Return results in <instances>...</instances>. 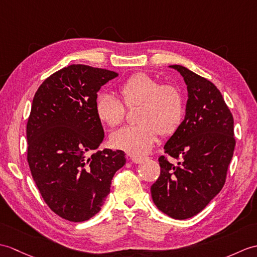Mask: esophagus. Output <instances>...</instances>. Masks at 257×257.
<instances>
[{
  "mask_svg": "<svg viewBox=\"0 0 257 257\" xmlns=\"http://www.w3.org/2000/svg\"><path fill=\"white\" fill-rule=\"evenodd\" d=\"M146 159V157H136V156H133L131 157V160H133V162L139 164L141 162H143V160Z\"/></svg>",
  "mask_w": 257,
  "mask_h": 257,
  "instance_id": "34e87169",
  "label": "esophagus"
}]
</instances>
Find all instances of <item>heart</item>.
<instances>
[{
  "instance_id": "heart-1",
  "label": "heart",
  "mask_w": 257,
  "mask_h": 257,
  "mask_svg": "<svg viewBox=\"0 0 257 257\" xmlns=\"http://www.w3.org/2000/svg\"><path fill=\"white\" fill-rule=\"evenodd\" d=\"M118 93L128 108L138 106L134 126L118 129L110 142L119 150L131 154L148 152L157 142L159 134L168 137L181 126L185 114V101L177 87L161 83L147 73H136L118 86ZM112 94H101L95 101V112L101 122L109 127L120 124L126 107Z\"/></svg>"
}]
</instances>
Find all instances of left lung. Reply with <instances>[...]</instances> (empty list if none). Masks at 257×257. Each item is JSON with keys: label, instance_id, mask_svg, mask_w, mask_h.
<instances>
[{"label": "left lung", "instance_id": "obj_1", "mask_svg": "<svg viewBox=\"0 0 257 257\" xmlns=\"http://www.w3.org/2000/svg\"><path fill=\"white\" fill-rule=\"evenodd\" d=\"M187 85L186 115L164 146V153L181 160L173 164L161 156L160 176L151 186L154 204L168 216L194 217L222 189L233 156V116L217 86L182 65Z\"/></svg>", "mask_w": 257, "mask_h": 257}]
</instances>
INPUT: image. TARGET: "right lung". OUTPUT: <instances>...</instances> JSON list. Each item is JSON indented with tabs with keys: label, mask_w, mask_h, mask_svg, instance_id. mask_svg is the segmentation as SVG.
Instances as JSON below:
<instances>
[{
	"label": "right lung",
	"mask_w": 257,
	"mask_h": 257,
	"mask_svg": "<svg viewBox=\"0 0 257 257\" xmlns=\"http://www.w3.org/2000/svg\"><path fill=\"white\" fill-rule=\"evenodd\" d=\"M114 71L71 64L41 83L27 121V162L50 209L72 222L91 219L110 192L124 152H94L104 139L95 112L100 86Z\"/></svg>",
	"instance_id": "right-lung-1"
}]
</instances>
